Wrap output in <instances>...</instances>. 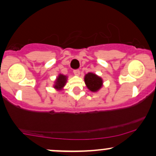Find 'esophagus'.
<instances>
[{
	"mask_svg": "<svg viewBox=\"0 0 156 156\" xmlns=\"http://www.w3.org/2000/svg\"><path fill=\"white\" fill-rule=\"evenodd\" d=\"M73 73H74L76 76H79V75H80V70H78V69H76V70L73 71Z\"/></svg>",
	"mask_w": 156,
	"mask_h": 156,
	"instance_id": "esophagus-1",
	"label": "esophagus"
}]
</instances>
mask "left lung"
Returning a JSON list of instances; mask_svg holds the SVG:
<instances>
[{"label":"left lung","instance_id":"obj_1","mask_svg":"<svg viewBox=\"0 0 156 156\" xmlns=\"http://www.w3.org/2000/svg\"><path fill=\"white\" fill-rule=\"evenodd\" d=\"M84 82L89 90L92 92H98L103 87V78L93 73H88L85 75Z\"/></svg>","mask_w":156,"mask_h":156}]
</instances>
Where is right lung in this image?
Here are the masks:
<instances>
[{
	"mask_svg": "<svg viewBox=\"0 0 156 156\" xmlns=\"http://www.w3.org/2000/svg\"><path fill=\"white\" fill-rule=\"evenodd\" d=\"M67 81V76H64L63 74H58V76L55 78L54 84H53V88L56 89L57 91H61L64 89V86L66 85Z\"/></svg>",
	"mask_w": 156,
	"mask_h": 156,
	"instance_id": "1",
	"label": "right lung"
}]
</instances>
